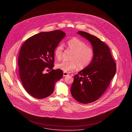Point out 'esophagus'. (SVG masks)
I'll use <instances>...</instances> for the list:
<instances>
[{"label": "esophagus", "instance_id": "1", "mask_svg": "<svg viewBox=\"0 0 132 132\" xmlns=\"http://www.w3.org/2000/svg\"><path fill=\"white\" fill-rule=\"evenodd\" d=\"M69 75V74L67 72H63V77H65V76H67Z\"/></svg>", "mask_w": 132, "mask_h": 132}]
</instances>
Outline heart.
<instances>
[{"mask_svg":"<svg viewBox=\"0 0 132 132\" xmlns=\"http://www.w3.org/2000/svg\"><path fill=\"white\" fill-rule=\"evenodd\" d=\"M67 49L73 52L70 57L71 61H62L56 64V68L64 72L74 71L78 67L79 69L87 68L92 62L94 57V49L87 46L83 41L74 38L69 39L67 43ZM63 52L62 45H58L54 50V55L58 60L62 58Z\"/></svg>","mask_w":132,"mask_h":132,"instance_id":"heart-1","label":"heart"}]
</instances>
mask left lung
<instances>
[{
    "label": "left lung",
    "mask_w": 132,
    "mask_h": 132,
    "mask_svg": "<svg viewBox=\"0 0 132 132\" xmlns=\"http://www.w3.org/2000/svg\"><path fill=\"white\" fill-rule=\"evenodd\" d=\"M78 34L91 43L94 55L91 63L74 76L71 93L78 102L88 104L98 99L106 91L115 75L116 65L105 43L84 31H79Z\"/></svg>",
    "instance_id": "obj_1"
}]
</instances>
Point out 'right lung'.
<instances>
[{"instance_id":"right-lung-1","label":"right lung","mask_w":132,"mask_h":132,"mask_svg":"<svg viewBox=\"0 0 132 132\" xmlns=\"http://www.w3.org/2000/svg\"><path fill=\"white\" fill-rule=\"evenodd\" d=\"M61 30L42 32L27 39L22 45L18 57L20 77L24 89L38 99L48 97L54 91L57 81L62 78L63 71L53 70L54 50L65 36ZM49 69L44 74L45 69Z\"/></svg>"}]
</instances>
